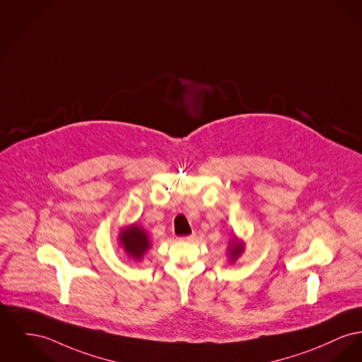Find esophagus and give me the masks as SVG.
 Masks as SVG:
<instances>
[{"label":"esophagus","mask_w":362,"mask_h":362,"mask_svg":"<svg viewBox=\"0 0 362 362\" xmlns=\"http://www.w3.org/2000/svg\"><path fill=\"white\" fill-rule=\"evenodd\" d=\"M195 236H197V235L192 233V235H187V236H180L179 240H182V242H192V240L195 239Z\"/></svg>","instance_id":"esophagus-1"}]
</instances>
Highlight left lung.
<instances>
[{
    "instance_id": "obj_1",
    "label": "left lung",
    "mask_w": 362,
    "mask_h": 362,
    "mask_svg": "<svg viewBox=\"0 0 362 362\" xmlns=\"http://www.w3.org/2000/svg\"><path fill=\"white\" fill-rule=\"evenodd\" d=\"M228 259L231 261V262H235L240 255L243 253V250H245V243L243 242H240V240H238V238L234 236V239L230 242V245H228Z\"/></svg>"
}]
</instances>
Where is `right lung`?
<instances>
[{"instance_id":"add662e5","label":"right lung","mask_w":362,"mask_h":362,"mask_svg":"<svg viewBox=\"0 0 362 362\" xmlns=\"http://www.w3.org/2000/svg\"><path fill=\"white\" fill-rule=\"evenodd\" d=\"M119 240L128 257L134 258L135 261L142 259L144 255L149 250L150 246H151L148 233L136 224H132L127 228H124L119 234Z\"/></svg>"}]
</instances>
